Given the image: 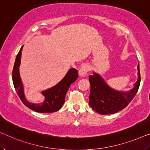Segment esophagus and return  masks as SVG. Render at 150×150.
I'll return each instance as SVG.
<instances>
[{"instance_id":"1","label":"esophagus","mask_w":150,"mask_h":150,"mask_svg":"<svg viewBox=\"0 0 150 150\" xmlns=\"http://www.w3.org/2000/svg\"><path fill=\"white\" fill-rule=\"evenodd\" d=\"M89 66L88 64H84L83 65H82L80 68L79 71V75L81 76V77H83V76L86 75L87 73H88V71H89Z\"/></svg>"}]
</instances>
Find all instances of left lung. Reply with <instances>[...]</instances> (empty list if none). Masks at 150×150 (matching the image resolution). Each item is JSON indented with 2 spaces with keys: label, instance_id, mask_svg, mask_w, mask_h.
Segmentation results:
<instances>
[{
  "label": "left lung",
  "instance_id": "8db88e82",
  "mask_svg": "<svg viewBox=\"0 0 150 150\" xmlns=\"http://www.w3.org/2000/svg\"><path fill=\"white\" fill-rule=\"evenodd\" d=\"M137 81L129 91H118L112 88L100 74L93 72L89 76L90 94L89 104L100 115H111L122 110L130 103L139 89L141 77L139 64L137 65Z\"/></svg>",
  "mask_w": 150,
  "mask_h": 150
}]
</instances>
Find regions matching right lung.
<instances>
[{
	"mask_svg": "<svg viewBox=\"0 0 150 150\" xmlns=\"http://www.w3.org/2000/svg\"><path fill=\"white\" fill-rule=\"evenodd\" d=\"M23 46L17 55L12 75L13 85L19 98L27 107L37 112L50 113L59 110L64 103L66 93L71 84L75 81L78 78L77 69L74 68L70 69L61 81L52 88L42 91L41 93L44 96L43 102L38 104L32 103L26 99L24 93V86L19 73Z\"/></svg>",
	"mask_w": 150,
	"mask_h": 150,
	"instance_id": "add662e5",
	"label": "right lung"
}]
</instances>
